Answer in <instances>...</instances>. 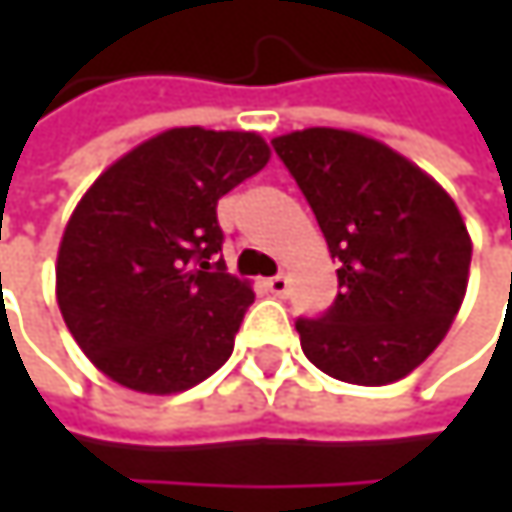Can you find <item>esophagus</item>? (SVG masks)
I'll use <instances>...</instances> for the list:
<instances>
[{
	"label": "esophagus",
	"mask_w": 512,
	"mask_h": 512,
	"mask_svg": "<svg viewBox=\"0 0 512 512\" xmlns=\"http://www.w3.org/2000/svg\"><path fill=\"white\" fill-rule=\"evenodd\" d=\"M266 287H269V293H272V296L284 299V296L290 293V278H287V275H272V278L266 281Z\"/></svg>",
	"instance_id": "34e87169"
}]
</instances>
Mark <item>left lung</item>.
<instances>
[{
    "instance_id": "1",
    "label": "left lung",
    "mask_w": 512,
    "mask_h": 512,
    "mask_svg": "<svg viewBox=\"0 0 512 512\" xmlns=\"http://www.w3.org/2000/svg\"><path fill=\"white\" fill-rule=\"evenodd\" d=\"M272 148L338 260V296L299 317L302 353L353 385L412 373L451 329L471 240L451 195L406 156L347 130L311 127Z\"/></svg>"
}]
</instances>
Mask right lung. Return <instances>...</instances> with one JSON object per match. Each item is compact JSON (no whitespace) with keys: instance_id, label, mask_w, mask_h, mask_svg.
Returning a JSON list of instances; mask_svg holds the SVG:
<instances>
[{"instance_id":"1","label":"right lung","mask_w":512,"mask_h":512,"mask_svg":"<svg viewBox=\"0 0 512 512\" xmlns=\"http://www.w3.org/2000/svg\"><path fill=\"white\" fill-rule=\"evenodd\" d=\"M266 159L257 133L180 127L121 156L76 204L58 308L106 376L174 394L228 361L255 293L225 269L216 204Z\"/></svg>"}]
</instances>
